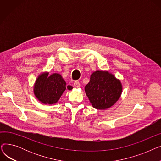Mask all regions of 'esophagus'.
I'll return each mask as SVG.
<instances>
[{"label":"esophagus","instance_id":"34e87169","mask_svg":"<svg viewBox=\"0 0 161 161\" xmlns=\"http://www.w3.org/2000/svg\"><path fill=\"white\" fill-rule=\"evenodd\" d=\"M74 86L75 87H77V88L80 87V83L79 81H75V82L74 83Z\"/></svg>","mask_w":161,"mask_h":161}]
</instances>
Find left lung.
I'll return each instance as SVG.
<instances>
[{
  "mask_svg": "<svg viewBox=\"0 0 161 161\" xmlns=\"http://www.w3.org/2000/svg\"><path fill=\"white\" fill-rule=\"evenodd\" d=\"M85 91L92 107L98 109L110 108L122 92L121 81L108 71L97 70L91 75Z\"/></svg>",
  "mask_w": 161,
  "mask_h": 161,
  "instance_id": "8db88e82",
  "label": "left lung"
}]
</instances>
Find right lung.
Segmentation results:
<instances>
[{
    "instance_id": "add662e5",
    "label": "right lung",
    "mask_w": 161,
    "mask_h": 161,
    "mask_svg": "<svg viewBox=\"0 0 161 161\" xmlns=\"http://www.w3.org/2000/svg\"><path fill=\"white\" fill-rule=\"evenodd\" d=\"M66 83L62 76L57 73L49 75L48 72L41 74L34 86V93L37 99L45 104H53L58 102L66 89ZM69 90L72 87L68 86Z\"/></svg>"
}]
</instances>
